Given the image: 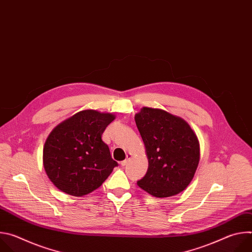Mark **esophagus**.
<instances>
[{
    "label": "esophagus",
    "instance_id": "esophagus-1",
    "mask_svg": "<svg viewBox=\"0 0 252 252\" xmlns=\"http://www.w3.org/2000/svg\"><path fill=\"white\" fill-rule=\"evenodd\" d=\"M130 159V156L129 155H127L126 156V159H125V160H123L122 162H121V164H122V166H126V164H127V162H128V160Z\"/></svg>",
    "mask_w": 252,
    "mask_h": 252
}]
</instances>
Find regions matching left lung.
Instances as JSON below:
<instances>
[{
	"mask_svg": "<svg viewBox=\"0 0 252 252\" xmlns=\"http://www.w3.org/2000/svg\"><path fill=\"white\" fill-rule=\"evenodd\" d=\"M134 120L149 159L148 171L137 186L156 197L183 191L199 161V145L193 130L183 119L152 107H142Z\"/></svg>",
	"mask_w": 252,
	"mask_h": 252,
	"instance_id": "8db88e82",
	"label": "left lung"
}]
</instances>
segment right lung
Masks as SVG:
<instances>
[{"label": "right lung", "instance_id": "right-lung-1", "mask_svg": "<svg viewBox=\"0 0 252 252\" xmlns=\"http://www.w3.org/2000/svg\"><path fill=\"white\" fill-rule=\"evenodd\" d=\"M114 120L112 114L87 110L53 129L44 147V167L60 190L86 195L99 188L119 165L101 139Z\"/></svg>", "mask_w": 252, "mask_h": 252}]
</instances>
